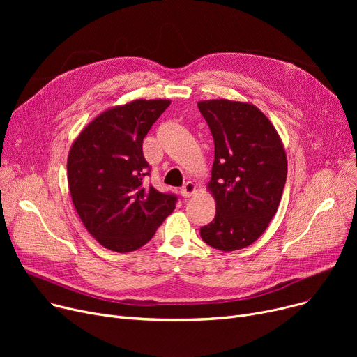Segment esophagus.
<instances>
[{
    "label": "esophagus",
    "instance_id": "1",
    "mask_svg": "<svg viewBox=\"0 0 357 357\" xmlns=\"http://www.w3.org/2000/svg\"><path fill=\"white\" fill-rule=\"evenodd\" d=\"M195 192H197V186H195L194 182H186V183L182 186V188H181V195H182L183 198H190V197H192Z\"/></svg>",
    "mask_w": 357,
    "mask_h": 357
}]
</instances>
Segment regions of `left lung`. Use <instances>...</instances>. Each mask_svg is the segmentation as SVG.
<instances>
[{
  "instance_id": "left-lung-1",
  "label": "left lung",
  "mask_w": 357,
  "mask_h": 357,
  "mask_svg": "<svg viewBox=\"0 0 357 357\" xmlns=\"http://www.w3.org/2000/svg\"><path fill=\"white\" fill-rule=\"evenodd\" d=\"M198 108L214 137L207 190L215 199V217L199 234L222 252L245 249L278 211L288 174L285 147L272 121L250 102L205 100Z\"/></svg>"
}]
</instances>
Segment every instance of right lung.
Wrapping results in <instances>:
<instances>
[{"instance_id":"obj_1","label":"right lung","mask_w":357,"mask_h":357,"mask_svg":"<svg viewBox=\"0 0 357 357\" xmlns=\"http://www.w3.org/2000/svg\"><path fill=\"white\" fill-rule=\"evenodd\" d=\"M171 100H135L89 121L68 155L73 207L88 233L117 253L140 249L175 210L176 197L146 186L143 139Z\"/></svg>"}]
</instances>
